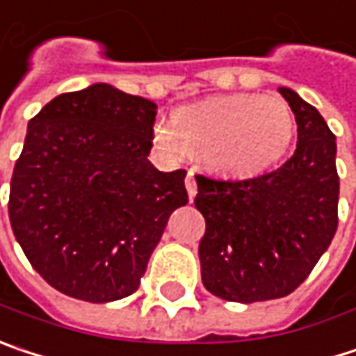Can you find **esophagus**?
<instances>
[{
    "mask_svg": "<svg viewBox=\"0 0 356 356\" xmlns=\"http://www.w3.org/2000/svg\"><path fill=\"white\" fill-rule=\"evenodd\" d=\"M185 187H187L189 197L193 200V197L197 195V183H195V177H193V171H189V173H187V177H185Z\"/></svg>",
    "mask_w": 356,
    "mask_h": 356,
    "instance_id": "esophagus-1",
    "label": "esophagus"
}]
</instances>
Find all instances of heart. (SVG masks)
<instances>
[{
    "mask_svg": "<svg viewBox=\"0 0 356 356\" xmlns=\"http://www.w3.org/2000/svg\"><path fill=\"white\" fill-rule=\"evenodd\" d=\"M293 128L283 97L228 93L181 108L173 122H159L154 143L171 154H200L216 175L252 177L285 154Z\"/></svg>",
    "mask_w": 356,
    "mask_h": 356,
    "instance_id": "1",
    "label": "heart"
}]
</instances>
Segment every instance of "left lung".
<instances>
[{
    "label": "left lung",
    "mask_w": 356,
    "mask_h": 356,
    "mask_svg": "<svg viewBox=\"0 0 356 356\" xmlns=\"http://www.w3.org/2000/svg\"><path fill=\"white\" fill-rule=\"evenodd\" d=\"M298 122L289 161L261 177L195 175V208L206 218L202 281L228 302L289 296L312 273L339 226L337 136L296 91L279 87Z\"/></svg>",
    "instance_id": "8db88e82"
}]
</instances>
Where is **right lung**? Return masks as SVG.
I'll return each instance as SVG.
<instances>
[{
    "label": "right lung",
    "mask_w": 356,
    "mask_h": 356,
    "mask_svg": "<svg viewBox=\"0 0 356 356\" xmlns=\"http://www.w3.org/2000/svg\"><path fill=\"white\" fill-rule=\"evenodd\" d=\"M156 104L108 83L63 93L28 122L10 183L14 236L65 296L104 304L134 293L169 216L187 204L185 171L146 159Z\"/></svg>",
    "instance_id": "right-lung-1"
}]
</instances>
